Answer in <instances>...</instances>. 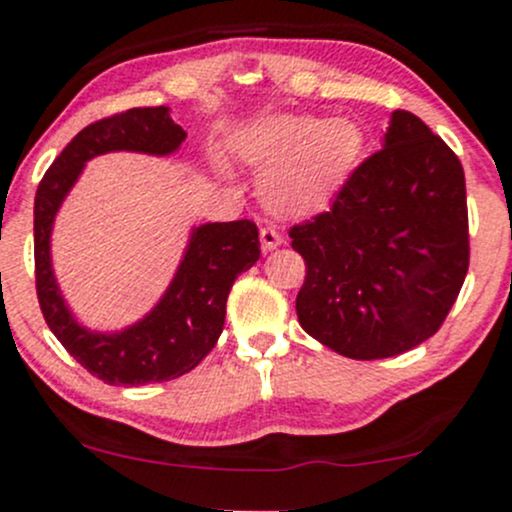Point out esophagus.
I'll list each match as a JSON object with an SVG mask.
<instances>
[{"instance_id": "1", "label": "esophagus", "mask_w": 512, "mask_h": 512, "mask_svg": "<svg viewBox=\"0 0 512 512\" xmlns=\"http://www.w3.org/2000/svg\"><path fill=\"white\" fill-rule=\"evenodd\" d=\"M260 240L265 250H274V247L282 245V233H279V228L272 226V223H265V226L260 228Z\"/></svg>"}]
</instances>
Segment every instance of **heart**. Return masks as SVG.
<instances>
[{
    "label": "heart",
    "mask_w": 512,
    "mask_h": 512,
    "mask_svg": "<svg viewBox=\"0 0 512 512\" xmlns=\"http://www.w3.org/2000/svg\"><path fill=\"white\" fill-rule=\"evenodd\" d=\"M359 131L350 121L316 116H269L235 140L238 155L262 172L269 206L306 213L328 204L350 174L359 153Z\"/></svg>",
    "instance_id": "1"
}]
</instances>
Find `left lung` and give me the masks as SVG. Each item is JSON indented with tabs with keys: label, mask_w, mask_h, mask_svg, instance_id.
Wrapping results in <instances>:
<instances>
[{
	"label": "left lung",
	"mask_w": 512,
	"mask_h": 512,
	"mask_svg": "<svg viewBox=\"0 0 512 512\" xmlns=\"http://www.w3.org/2000/svg\"><path fill=\"white\" fill-rule=\"evenodd\" d=\"M306 262L301 328L350 359H386L440 330L469 269L459 157L411 111L352 170L328 211L289 230Z\"/></svg>",
	"instance_id": "obj_1"
}]
</instances>
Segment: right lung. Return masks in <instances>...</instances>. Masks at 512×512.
Wrapping results in <instances>:
<instances>
[{
  "instance_id": "right-lung-1",
  "label": "right lung",
  "mask_w": 512,
  "mask_h": 512,
  "mask_svg": "<svg viewBox=\"0 0 512 512\" xmlns=\"http://www.w3.org/2000/svg\"><path fill=\"white\" fill-rule=\"evenodd\" d=\"M184 138L187 133L170 119L167 106L121 111L82 128L38 184L33 204V257L43 318L65 350L89 374L111 386L157 384L192 372L218 342L235 277L260 260L255 223L247 218L206 223L192 233L170 289L140 323L104 335L82 328L67 311L50 267V230L84 162L114 150L170 155Z\"/></svg>"
}]
</instances>
